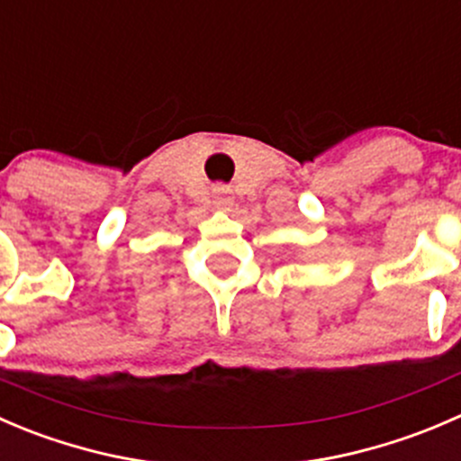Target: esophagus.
<instances>
[{
	"label": "esophagus",
	"instance_id": "1",
	"mask_svg": "<svg viewBox=\"0 0 461 461\" xmlns=\"http://www.w3.org/2000/svg\"><path fill=\"white\" fill-rule=\"evenodd\" d=\"M212 202H215L217 208H229L232 203V197H230V190L226 188V185H215L212 188Z\"/></svg>",
	"mask_w": 461,
	"mask_h": 461
}]
</instances>
